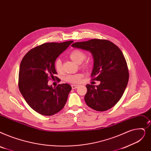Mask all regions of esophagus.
<instances>
[{"mask_svg":"<svg viewBox=\"0 0 151 151\" xmlns=\"http://www.w3.org/2000/svg\"><path fill=\"white\" fill-rule=\"evenodd\" d=\"M71 88H72V89H76V88H78V84H71Z\"/></svg>","mask_w":151,"mask_h":151,"instance_id":"esophagus-1","label":"esophagus"}]
</instances>
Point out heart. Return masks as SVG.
I'll return each instance as SVG.
<instances>
[{
	"mask_svg": "<svg viewBox=\"0 0 151 151\" xmlns=\"http://www.w3.org/2000/svg\"><path fill=\"white\" fill-rule=\"evenodd\" d=\"M86 54L80 50H74L70 54V58L74 62L80 64L82 63L86 58ZM55 68L58 73H60L62 71V64L60 58H57L55 62ZM83 77V75L80 73L74 75H69L65 77V80L69 83H76L80 82Z\"/></svg>",
	"mask_w": 151,
	"mask_h": 151,
	"instance_id": "1",
	"label": "heart"
}]
</instances>
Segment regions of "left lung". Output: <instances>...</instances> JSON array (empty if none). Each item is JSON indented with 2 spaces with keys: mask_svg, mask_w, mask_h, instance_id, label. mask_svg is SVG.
Listing matches in <instances>:
<instances>
[{
  "mask_svg": "<svg viewBox=\"0 0 151 151\" xmlns=\"http://www.w3.org/2000/svg\"><path fill=\"white\" fill-rule=\"evenodd\" d=\"M71 46L91 52L94 60L91 76L94 77L93 80L101 81L96 86L86 84V104L101 112L111 109L121 99L129 80L122 52L112 42L97 39L75 42Z\"/></svg>",
  "mask_w": 151,
  "mask_h": 151,
  "instance_id": "left-lung-1",
  "label": "left lung"
}]
</instances>
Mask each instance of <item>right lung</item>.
Returning a JSON list of instances; mask_svg holds the SVG:
<instances>
[{
    "instance_id": "obj_1",
    "label": "right lung",
    "mask_w": 151,
    "mask_h": 151,
    "mask_svg": "<svg viewBox=\"0 0 151 151\" xmlns=\"http://www.w3.org/2000/svg\"><path fill=\"white\" fill-rule=\"evenodd\" d=\"M73 41L45 43L30 50L21 62L18 87L29 106L36 112L50 116L60 111L68 99L71 87L68 84L56 88L48 84L57 74L55 62Z\"/></svg>"
}]
</instances>
